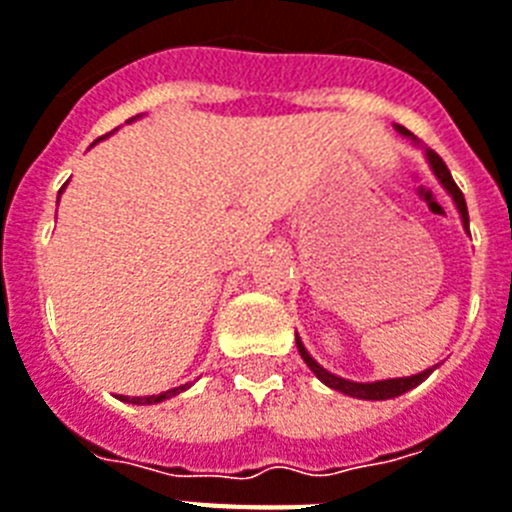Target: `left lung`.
Listing matches in <instances>:
<instances>
[{
  "label": "left lung",
  "mask_w": 512,
  "mask_h": 512,
  "mask_svg": "<svg viewBox=\"0 0 512 512\" xmlns=\"http://www.w3.org/2000/svg\"><path fill=\"white\" fill-rule=\"evenodd\" d=\"M397 131L405 136H410V131L402 126H397ZM426 157H429L431 168H434L436 178L442 181V186L452 194V199H455V205H458L460 210V218H463V226L468 228V207H465V197L463 191L458 189V184L452 181V173L450 168L444 165V160L439 155H436L434 149H426ZM297 350L299 355H302V360H305L307 365H310V371L315 373V376L321 378L323 384L331 386V389H336V392L342 394H350V397H357V400H392V397H400V394L410 392V389H415V386L421 384V381H426L429 378V373L434 371V368H429V371L418 373V376H407V378H386V381H373V384H357V381H347V378H339L334 376V373H328L323 365H318L313 360V357L307 355V350L302 347V342H299L297 336Z\"/></svg>",
  "instance_id": "8db88e82"
}]
</instances>
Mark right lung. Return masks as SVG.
Masks as SVG:
<instances>
[{
	"instance_id": "right-lung-1",
	"label": "right lung",
	"mask_w": 512,
	"mask_h": 512,
	"mask_svg": "<svg viewBox=\"0 0 512 512\" xmlns=\"http://www.w3.org/2000/svg\"><path fill=\"white\" fill-rule=\"evenodd\" d=\"M186 386H178V389H168V392L162 394H152V397H120L123 402H134V405H152V402H162L168 400V397H176L178 392H184Z\"/></svg>"
}]
</instances>
